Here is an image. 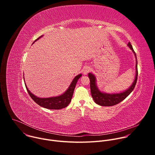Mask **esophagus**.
Listing matches in <instances>:
<instances>
[{
    "label": "esophagus",
    "mask_w": 155,
    "mask_h": 155,
    "mask_svg": "<svg viewBox=\"0 0 155 155\" xmlns=\"http://www.w3.org/2000/svg\"><path fill=\"white\" fill-rule=\"evenodd\" d=\"M90 71H91L90 68L88 67V66H86L85 68H84L83 71V74H84V75H87L88 73H89V72H90Z\"/></svg>",
    "instance_id": "obj_1"
}]
</instances>
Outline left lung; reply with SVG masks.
<instances>
[{
    "label": "left lung",
    "mask_w": 155,
    "mask_h": 155,
    "mask_svg": "<svg viewBox=\"0 0 155 155\" xmlns=\"http://www.w3.org/2000/svg\"><path fill=\"white\" fill-rule=\"evenodd\" d=\"M128 47L132 50L135 54V56L136 57V54L135 51L132 48V46L131 45L130 43H128ZM136 77L135 80L131 85V86L126 91L117 93V94H106L101 93L96 86V78L94 75H93L91 73L88 74V77L90 80V89H91V96L94 101V102L101 106H113L115 105H117L123 101L125 98H126L129 94L134 90L135 86L137 83V76H138V70H137V61H136Z\"/></svg>",
    "instance_id": "1"
}]
</instances>
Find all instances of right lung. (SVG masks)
Wrapping results in <instances>:
<instances>
[{"label":"right lung","instance_id":"add662e5","mask_svg":"<svg viewBox=\"0 0 155 155\" xmlns=\"http://www.w3.org/2000/svg\"><path fill=\"white\" fill-rule=\"evenodd\" d=\"M41 36L42 35L39 37L35 41L39 39ZM81 76V74H79L78 75H77L72 81L68 90L62 95L57 97H49V98H39L34 96L33 94H32L30 92V91L28 90V88L26 86V84L25 85H26L28 93L29 94L30 97L38 105H39L42 107L46 108L48 109L59 110V109H61L66 107L70 104L71 99L72 98V96L74 94V89L75 87L77 82Z\"/></svg>","mask_w":155,"mask_h":155}]
</instances>
